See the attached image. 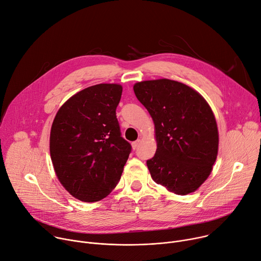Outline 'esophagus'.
<instances>
[{
	"label": "esophagus",
	"instance_id": "esophagus-1",
	"mask_svg": "<svg viewBox=\"0 0 261 261\" xmlns=\"http://www.w3.org/2000/svg\"><path fill=\"white\" fill-rule=\"evenodd\" d=\"M139 144H140V139H137V140L133 141V143H132V148H133V150L137 149V147L139 146Z\"/></svg>",
	"mask_w": 261,
	"mask_h": 261
}]
</instances>
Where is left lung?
Segmentation results:
<instances>
[{
    "label": "left lung",
    "mask_w": 261,
    "mask_h": 261,
    "mask_svg": "<svg viewBox=\"0 0 261 261\" xmlns=\"http://www.w3.org/2000/svg\"><path fill=\"white\" fill-rule=\"evenodd\" d=\"M133 89L155 125L157 150L147 160L152 179L176 195L194 193L218 156L219 132L210 106L195 89L174 80L137 82Z\"/></svg>",
    "instance_id": "8db88e82"
}]
</instances>
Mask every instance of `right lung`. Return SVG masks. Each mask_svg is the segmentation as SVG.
Instances as JSON below:
<instances>
[{"label":"right lung","mask_w":261,"mask_h":261,"mask_svg":"<svg viewBox=\"0 0 261 261\" xmlns=\"http://www.w3.org/2000/svg\"><path fill=\"white\" fill-rule=\"evenodd\" d=\"M120 84H97L70 97L51 128L50 153L66 191L83 202L107 197L120 181L131 145L122 137L116 107Z\"/></svg>","instance_id":"right-lung-1"}]
</instances>
